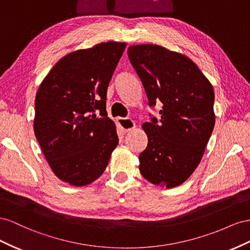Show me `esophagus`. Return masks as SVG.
I'll return each mask as SVG.
<instances>
[{
  "instance_id": "obj_1",
  "label": "esophagus",
  "mask_w": 250,
  "mask_h": 250,
  "mask_svg": "<svg viewBox=\"0 0 250 250\" xmlns=\"http://www.w3.org/2000/svg\"><path fill=\"white\" fill-rule=\"evenodd\" d=\"M117 124L124 133L129 132L135 127V123L130 118H117Z\"/></svg>"
}]
</instances>
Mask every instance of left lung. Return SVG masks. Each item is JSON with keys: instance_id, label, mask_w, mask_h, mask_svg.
Wrapping results in <instances>:
<instances>
[{"instance_id": "obj_1", "label": "left lung", "mask_w": 250, "mask_h": 250, "mask_svg": "<svg viewBox=\"0 0 250 250\" xmlns=\"http://www.w3.org/2000/svg\"><path fill=\"white\" fill-rule=\"evenodd\" d=\"M127 56L148 105L162 104L160 117L149 114L142 125L147 146L139 155V170L153 184L178 187L201 161L215 126L212 85L194 62L163 47L131 46Z\"/></svg>"}]
</instances>
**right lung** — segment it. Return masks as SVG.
<instances>
[{
  "label": "right lung",
  "instance_id": "obj_1",
  "mask_svg": "<svg viewBox=\"0 0 250 250\" xmlns=\"http://www.w3.org/2000/svg\"><path fill=\"white\" fill-rule=\"evenodd\" d=\"M125 46L102 42L66 55L35 96V137L53 173L74 187L101 177L118 145L106 90Z\"/></svg>",
  "mask_w": 250,
  "mask_h": 250
}]
</instances>
